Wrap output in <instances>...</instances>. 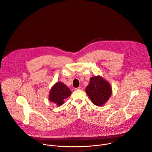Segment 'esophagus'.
<instances>
[{"mask_svg":"<svg viewBox=\"0 0 152 152\" xmlns=\"http://www.w3.org/2000/svg\"><path fill=\"white\" fill-rule=\"evenodd\" d=\"M75 90H83V88H82V87H81V86H79L78 88H76Z\"/></svg>","mask_w":152,"mask_h":152,"instance_id":"obj_1","label":"esophagus"}]
</instances>
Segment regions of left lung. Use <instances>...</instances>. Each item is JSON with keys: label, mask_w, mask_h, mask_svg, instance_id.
Wrapping results in <instances>:
<instances>
[{"label": "left lung", "mask_w": 152, "mask_h": 152, "mask_svg": "<svg viewBox=\"0 0 152 152\" xmlns=\"http://www.w3.org/2000/svg\"><path fill=\"white\" fill-rule=\"evenodd\" d=\"M85 91L93 104L101 106L109 100L113 90L110 82L98 75L90 78V83L86 87Z\"/></svg>", "instance_id": "obj_1"}]
</instances>
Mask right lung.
Listing matches in <instances>:
<instances>
[{"instance_id":"add662e5","label":"right lung","mask_w":152,"mask_h":152,"mask_svg":"<svg viewBox=\"0 0 152 152\" xmlns=\"http://www.w3.org/2000/svg\"><path fill=\"white\" fill-rule=\"evenodd\" d=\"M72 94L70 88L63 82H57L51 88L49 94V101L58 106L64 104V100L68 98Z\"/></svg>"}]
</instances>
